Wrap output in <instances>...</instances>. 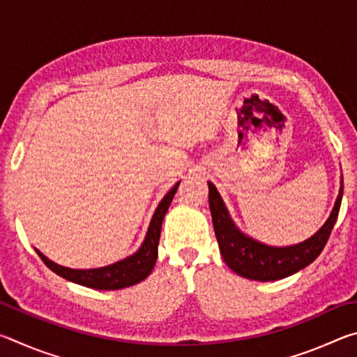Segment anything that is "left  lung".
<instances>
[{
  "label": "left lung",
  "mask_w": 357,
  "mask_h": 357,
  "mask_svg": "<svg viewBox=\"0 0 357 357\" xmlns=\"http://www.w3.org/2000/svg\"><path fill=\"white\" fill-rule=\"evenodd\" d=\"M208 185L209 209L211 215H213V225L222 258L225 259L228 268L238 275L258 282L285 279V277L298 273V271L315 261L324 249L332 228L335 225L343 195L342 179L340 192H338L334 209H332L329 219L313 236L294 245L273 247L258 243V241L239 231V228L234 225L231 217H229L225 203L217 192L215 185L213 183H208Z\"/></svg>",
  "instance_id": "8db88e82"
}]
</instances>
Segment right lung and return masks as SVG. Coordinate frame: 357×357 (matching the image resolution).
<instances>
[{
    "label": "right lung",
    "instance_id": "1",
    "mask_svg": "<svg viewBox=\"0 0 357 357\" xmlns=\"http://www.w3.org/2000/svg\"><path fill=\"white\" fill-rule=\"evenodd\" d=\"M178 185L179 183L174 184L170 192L162 198L153 219H151L146 238H144L140 249H138L134 255L121 259V261L98 269H70L53 263L52 259L42 255L38 249H36V252H38V255L40 257L42 261L45 263L47 268H50L53 273L63 277V279L78 283V285L94 289H121L135 285V283H140L151 274V271H153L155 264L162 222H164L167 211L170 208L174 193L178 190Z\"/></svg>",
    "mask_w": 357,
    "mask_h": 357
}]
</instances>
